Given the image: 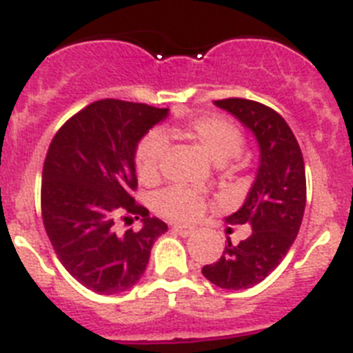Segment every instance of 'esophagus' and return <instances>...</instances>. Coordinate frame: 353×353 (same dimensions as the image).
<instances>
[{
    "mask_svg": "<svg viewBox=\"0 0 353 353\" xmlns=\"http://www.w3.org/2000/svg\"><path fill=\"white\" fill-rule=\"evenodd\" d=\"M173 232L179 233L180 236H189L194 233V228L185 226V224H173Z\"/></svg>",
    "mask_w": 353,
    "mask_h": 353,
    "instance_id": "esophagus-1",
    "label": "esophagus"
}]
</instances>
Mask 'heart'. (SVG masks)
<instances>
[{
    "mask_svg": "<svg viewBox=\"0 0 353 353\" xmlns=\"http://www.w3.org/2000/svg\"><path fill=\"white\" fill-rule=\"evenodd\" d=\"M185 138L215 164H226L244 148V134L235 123L217 117H198L182 127H170L164 132H152L136 150V171L143 183H154L166 155V138ZM205 198L185 185H171L155 196V210L173 221H192L201 215Z\"/></svg>",
    "mask_w": 353,
    "mask_h": 353,
    "instance_id": "b5f03b06",
    "label": "heart"
}]
</instances>
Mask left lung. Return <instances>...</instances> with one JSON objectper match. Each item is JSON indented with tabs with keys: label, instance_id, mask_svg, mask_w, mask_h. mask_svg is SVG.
I'll return each mask as SVG.
<instances>
[{
	"label": "left lung",
	"instance_id": "obj_1",
	"mask_svg": "<svg viewBox=\"0 0 353 353\" xmlns=\"http://www.w3.org/2000/svg\"><path fill=\"white\" fill-rule=\"evenodd\" d=\"M214 104L251 130L260 162L244 205L224 219L248 224L251 235L236 245L228 236L219 260L205 265L201 272L219 288L248 290L281 263L297 236L305 208L304 159L292 129L274 109L248 99Z\"/></svg>",
	"mask_w": 353,
	"mask_h": 353
}]
</instances>
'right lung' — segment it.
<instances>
[{
    "mask_svg": "<svg viewBox=\"0 0 353 353\" xmlns=\"http://www.w3.org/2000/svg\"><path fill=\"white\" fill-rule=\"evenodd\" d=\"M170 109L104 99L86 105L56 132L42 171V219L56 254L76 281L101 295L132 288L145 274L168 224L134 203L136 150ZM125 211L139 232L114 230Z\"/></svg>",
    "mask_w": 353,
    "mask_h": 353,
    "instance_id": "1",
    "label": "right lung"
}]
</instances>
